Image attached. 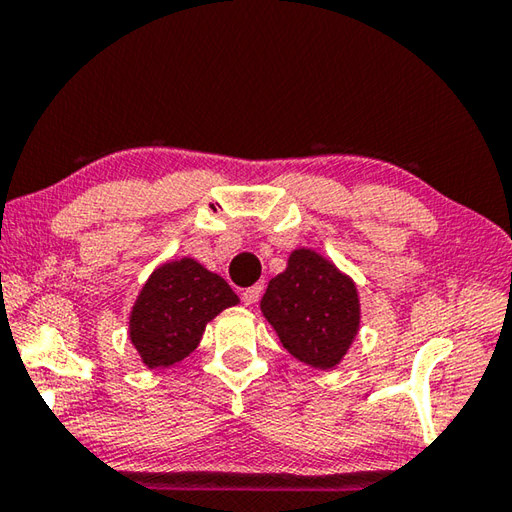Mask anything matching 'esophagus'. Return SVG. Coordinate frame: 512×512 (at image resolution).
Returning <instances> with one entry per match:
<instances>
[{
	"label": "esophagus",
	"instance_id": "obj_1",
	"mask_svg": "<svg viewBox=\"0 0 512 512\" xmlns=\"http://www.w3.org/2000/svg\"><path fill=\"white\" fill-rule=\"evenodd\" d=\"M261 294H263V285H254V288H247L245 292H242V303H245V306H254V303L261 299Z\"/></svg>",
	"mask_w": 512,
	"mask_h": 512
}]
</instances>
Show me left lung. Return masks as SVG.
Masks as SVG:
<instances>
[{
  "instance_id": "left-lung-1",
  "label": "left lung",
  "mask_w": 512,
  "mask_h": 512,
  "mask_svg": "<svg viewBox=\"0 0 512 512\" xmlns=\"http://www.w3.org/2000/svg\"><path fill=\"white\" fill-rule=\"evenodd\" d=\"M360 294L346 272L319 251L297 247L261 299V312L285 351L312 369L330 371L360 333Z\"/></svg>"
}]
</instances>
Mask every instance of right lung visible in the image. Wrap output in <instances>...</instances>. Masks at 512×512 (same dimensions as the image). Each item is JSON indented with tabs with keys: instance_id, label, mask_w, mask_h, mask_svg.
Returning <instances> with one entry per match:
<instances>
[{
	"instance_id": "1",
	"label": "right lung",
	"mask_w": 512,
	"mask_h": 512,
	"mask_svg": "<svg viewBox=\"0 0 512 512\" xmlns=\"http://www.w3.org/2000/svg\"><path fill=\"white\" fill-rule=\"evenodd\" d=\"M229 283L195 258L155 267L130 310L128 335L148 369H166L191 355L209 321L238 306Z\"/></svg>"
}]
</instances>
